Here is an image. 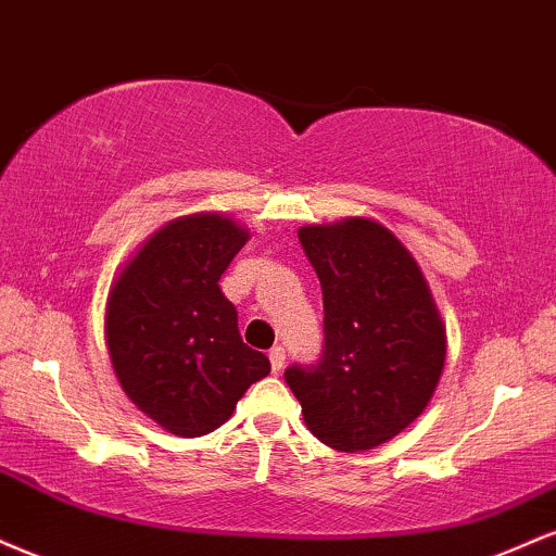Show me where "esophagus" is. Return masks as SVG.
Masks as SVG:
<instances>
[{
	"label": "esophagus",
	"instance_id": "esophagus-1",
	"mask_svg": "<svg viewBox=\"0 0 556 556\" xmlns=\"http://www.w3.org/2000/svg\"><path fill=\"white\" fill-rule=\"evenodd\" d=\"M283 364H286V349L276 345V349L270 351V367H273V371H280L283 369Z\"/></svg>",
	"mask_w": 556,
	"mask_h": 556
}]
</instances>
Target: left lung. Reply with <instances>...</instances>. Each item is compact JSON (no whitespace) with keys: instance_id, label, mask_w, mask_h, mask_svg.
Returning a JSON list of instances; mask_svg holds the SVG:
<instances>
[{"instance_id":"obj_1","label":"left lung","mask_w":556,"mask_h":556,"mask_svg":"<svg viewBox=\"0 0 556 556\" xmlns=\"http://www.w3.org/2000/svg\"><path fill=\"white\" fill-rule=\"evenodd\" d=\"M299 241L323 286L325 351L283 377L319 442L362 453L429 406L445 369V323L414 254L377 220L302 226Z\"/></svg>"}]
</instances>
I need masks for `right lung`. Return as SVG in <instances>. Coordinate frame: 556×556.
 <instances>
[{
    "mask_svg": "<svg viewBox=\"0 0 556 556\" xmlns=\"http://www.w3.org/2000/svg\"><path fill=\"white\" fill-rule=\"evenodd\" d=\"M247 241L250 231L224 213L181 215L150 233L111 283L103 332L116 380L176 437L218 429L270 375L218 286Z\"/></svg>",
    "mask_w": 556,
    "mask_h": 556,
    "instance_id": "add662e5",
    "label": "right lung"
}]
</instances>
